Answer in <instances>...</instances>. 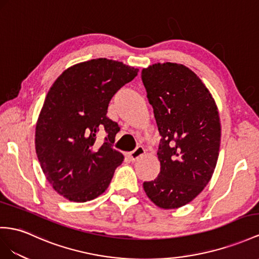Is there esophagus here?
Returning a JSON list of instances; mask_svg holds the SVG:
<instances>
[{"mask_svg":"<svg viewBox=\"0 0 259 259\" xmlns=\"http://www.w3.org/2000/svg\"><path fill=\"white\" fill-rule=\"evenodd\" d=\"M144 153H145V150L143 147H137L135 151H132L131 153H129V157L131 158V161H137L138 158L143 156Z\"/></svg>","mask_w":259,"mask_h":259,"instance_id":"34e87169","label":"esophagus"}]
</instances>
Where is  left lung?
Instances as JSON below:
<instances>
[{
	"mask_svg": "<svg viewBox=\"0 0 259 259\" xmlns=\"http://www.w3.org/2000/svg\"><path fill=\"white\" fill-rule=\"evenodd\" d=\"M142 82L162 136L161 171L144 182L150 200L161 209L189 203L210 182L221 140L214 98L195 72L178 63H154L142 70Z\"/></svg>",
	"mask_w": 259,
	"mask_h": 259,
	"instance_id": "left-lung-1",
	"label": "left lung"
}]
</instances>
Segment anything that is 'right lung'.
I'll return each instance as SVG.
<instances>
[{
  "mask_svg": "<svg viewBox=\"0 0 259 259\" xmlns=\"http://www.w3.org/2000/svg\"><path fill=\"white\" fill-rule=\"evenodd\" d=\"M139 69L106 58L76 63L52 84L38 116L35 148L47 181L59 195L86 202L108 188L123 155L111 148L120 130L107 117L110 99ZM104 127L106 142L96 144Z\"/></svg>",
  "mask_w": 259,
  "mask_h": 259,
  "instance_id": "add662e5",
  "label": "right lung"
}]
</instances>
